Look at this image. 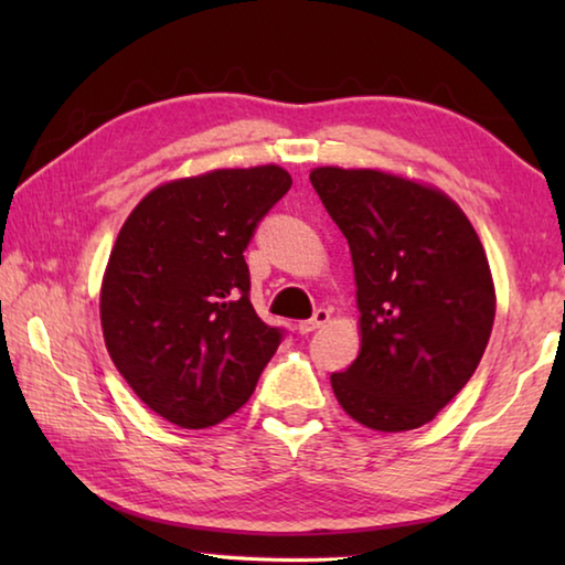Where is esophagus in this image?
<instances>
[{"instance_id": "esophagus-1", "label": "esophagus", "mask_w": 565, "mask_h": 565, "mask_svg": "<svg viewBox=\"0 0 565 565\" xmlns=\"http://www.w3.org/2000/svg\"><path fill=\"white\" fill-rule=\"evenodd\" d=\"M323 323H329V311L327 309H317L309 321H299V327H296V329H299V333H311V331L321 329Z\"/></svg>"}]
</instances>
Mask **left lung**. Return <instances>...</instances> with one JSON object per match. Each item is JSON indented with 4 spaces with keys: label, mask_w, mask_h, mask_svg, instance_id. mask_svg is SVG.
I'll use <instances>...</instances> for the list:
<instances>
[{
    "label": "left lung",
    "mask_w": 565,
    "mask_h": 565,
    "mask_svg": "<svg viewBox=\"0 0 565 565\" xmlns=\"http://www.w3.org/2000/svg\"><path fill=\"white\" fill-rule=\"evenodd\" d=\"M311 184L347 236L361 351L331 388L371 431L434 420L481 361L495 319L483 244L441 189L381 169H311Z\"/></svg>",
    "instance_id": "8db88e82"
}]
</instances>
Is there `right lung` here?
<instances>
[{"mask_svg": "<svg viewBox=\"0 0 565 565\" xmlns=\"http://www.w3.org/2000/svg\"><path fill=\"white\" fill-rule=\"evenodd\" d=\"M276 164L171 179L131 209L99 291L107 351L145 404L181 428L242 408L281 343L248 299L244 248L289 191Z\"/></svg>", "mask_w": 565, "mask_h": 565, "instance_id": "obj_1", "label": "right lung"}]
</instances>
